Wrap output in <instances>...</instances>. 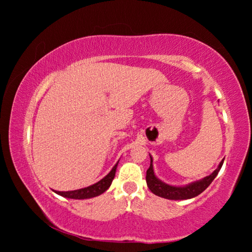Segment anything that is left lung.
I'll return each mask as SVG.
<instances>
[{
	"instance_id": "8db88e82",
	"label": "left lung",
	"mask_w": 252,
	"mask_h": 252,
	"mask_svg": "<svg viewBox=\"0 0 252 252\" xmlns=\"http://www.w3.org/2000/svg\"><path fill=\"white\" fill-rule=\"evenodd\" d=\"M150 167L147 170V185L148 188L151 190L152 193L156 195H159L161 198L169 199V200H187L191 199L199 195L201 192H203L207 188L210 186V183L215 180L217 174L219 173L221 167H222L224 159L220 162L218 168L213 171L210 176L201 179V180L195 181L189 185L183 186V187H176V186H170L167 183L162 182L160 179H158L153 171V164H152V157L150 156Z\"/></svg>"
}]
</instances>
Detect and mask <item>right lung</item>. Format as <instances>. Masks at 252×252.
<instances>
[{"instance_id": "right-lung-1", "label": "right lung", "mask_w": 252, "mask_h": 252, "mask_svg": "<svg viewBox=\"0 0 252 252\" xmlns=\"http://www.w3.org/2000/svg\"><path fill=\"white\" fill-rule=\"evenodd\" d=\"M118 163L119 161L112 168V170H111V171L106 174L103 179H101L99 182L94 183V185L83 188V189L73 190V191H55V193L69 199H90L93 197H97V195L102 194L109 189V187L113 181L114 176H116Z\"/></svg>"}]
</instances>
